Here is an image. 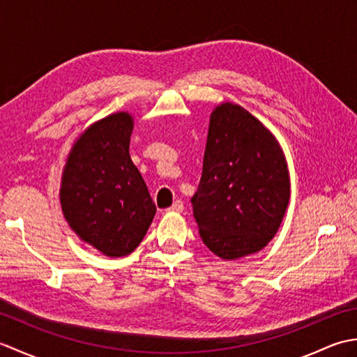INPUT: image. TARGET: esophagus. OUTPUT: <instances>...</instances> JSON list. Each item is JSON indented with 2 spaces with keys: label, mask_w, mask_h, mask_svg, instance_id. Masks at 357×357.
<instances>
[{
  "label": "esophagus",
  "mask_w": 357,
  "mask_h": 357,
  "mask_svg": "<svg viewBox=\"0 0 357 357\" xmlns=\"http://www.w3.org/2000/svg\"><path fill=\"white\" fill-rule=\"evenodd\" d=\"M183 210H184V202L178 199V201H174L173 206L167 208L165 211H176V213H181V211H183Z\"/></svg>",
  "instance_id": "34e87169"
}]
</instances>
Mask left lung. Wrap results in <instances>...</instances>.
<instances>
[{
    "label": "left lung",
    "instance_id": "left-lung-1",
    "mask_svg": "<svg viewBox=\"0 0 357 357\" xmlns=\"http://www.w3.org/2000/svg\"><path fill=\"white\" fill-rule=\"evenodd\" d=\"M288 199L287 161L275 136L241 105H218L192 198L204 244L230 261L259 252L276 234Z\"/></svg>",
    "mask_w": 357,
    "mask_h": 357
}]
</instances>
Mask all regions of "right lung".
<instances>
[{
	"instance_id": "add662e5",
	"label": "right lung",
	"mask_w": 357,
	"mask_h": 357,
	"mask_svg": "<svg viewBox=\"0 0 357 357\" xmlns=\"http://www.w3.org/2000/svg\"><path fill=\"white\" fill-rule=\"evenodd\" d=\"M133 119L115 113L75 144L61 183L63 213L78 236L105 256H127L141 244L156 206L128 146Z\"/></svg>"
}]
</instances>
